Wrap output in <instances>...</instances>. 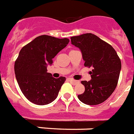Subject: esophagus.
Listing matches in <instances>:
<instances>
[{
	"mask_svg": "<svg viewBox=\"0 0 134 134\" xmlns=\"http://www.w3.org/2000/svg\"><path fill=\"white\" fill-rule=\"evenodd\" d=\"M69 81H70V82H71L72 84H74V85H75V84H77L78 83V81H77V80H72V79H71V78H70V79H69Z\"/></svg>",
	"mask_w": 134,
	"mask_h": 134,
	"instance_id": "1",
	"label": "esophagus"
}]
</instances>
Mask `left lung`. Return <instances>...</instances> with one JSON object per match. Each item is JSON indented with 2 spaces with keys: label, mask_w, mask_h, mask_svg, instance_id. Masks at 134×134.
I'll list each match as a JSON object with an SVG mask.
<instances>
[{
  "label": "left lung",
  "mask_w": 134,
  "mask_h": 134,
  "mask_svg": "<svg viewBox=\"0 0 134 134\" xmlns=\"http://www.w3.org/2000/svg\"><path fill=\"white\" fill-rule=\"evenodd\" d=\"M71 43L81 50L84 66L93 67L91 80L82 81L84 93L78 95L80 101L97 105L107 99L116 88L121 70V62L111 45L91 33L70 37Z\"/></svg>",
  "instance_id": "8db88e82"
}]
</instances>
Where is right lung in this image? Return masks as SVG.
<instances>
[{
	"mask_svg": "<svg viewBox=\"0 0 134 134\" xmlns=\"http://www.w3.org/2000/svg\"><path fill=\"white\" fill-rule=\"evenodd\" d=\"M69 39L48 35L35 38L22 48L15 62L14 72L21 91L37 105L51 103L58 96L66 77L54 78L47 72L52 59L68 45Z\"/></svg>",
	"mask_w": 134,
	"mask_h": 134,
	"instance_id": "add662e5",
	"label": "right lung"
}]
</instances>
